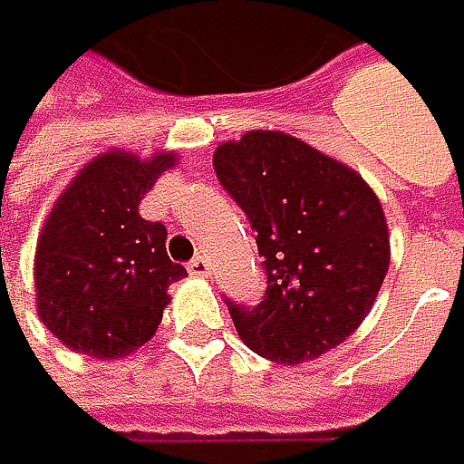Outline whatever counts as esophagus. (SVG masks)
I'll return each instance as SVG.
<instances>
[{"mask_svg": "<svg viewBox=\"0 0 464 464\" xmlns=\"http://www.w3.org/2000/svg\"><path fill=\"white\" fill-rule=\"evenodd\" d=\"M188 273H191L194 278H208V276H211V264H208V258H203V256L191 258V261H188Z\"/></svg>", "mask_w": 464, "mask_h": 464, "instance_id": "1", "label": "esophagus"}]
</instances>
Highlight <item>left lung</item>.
I'll return each mask as SVG.
<instances>
[{
    "instance_id": "obj_1",
    "label": "left lung",
    "mask_w": 464,
    "mask_h": 464,
    "mask_svg": "<svg viewBox=\"0 0 464 464\" xmlns=\"http://www.w3.org/2000/svg\"><path fill=\"white\" fill-rule=\"evenodd\" d=\"M222 188L256 230L266 289L227 303L242 343L300 364L345 343L370 314L390 266L384 208L364 178L281 130H250L214 152Z\"/></svg>"
}]
</instances>
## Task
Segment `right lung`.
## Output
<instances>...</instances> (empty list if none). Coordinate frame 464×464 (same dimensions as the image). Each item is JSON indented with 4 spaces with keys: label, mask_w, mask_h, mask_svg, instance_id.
Segmentation results:
<instances>
[{
    "label": "right lung",
    "mask_w": 464,
    "mask_h": 464,
    "mask_svg": "<svg viewBox=\"0 0 464 464\" xmlns=\"http://www.w3.org/2000/svg\"><path fill=\"white\" fill-rule=\"evenodd\" d=\"M175 161V152L147 161L102 152L52 206L35 247V303L66 348L119 359L155 336L186 266L167 256V227L144 219L139 203Z\"/></svg>",
    "instance_id": "obj_1"
}]
</instances>
